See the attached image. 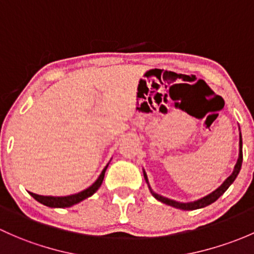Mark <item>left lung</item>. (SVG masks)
Wrapping results in <instances>:
<instances>
[{"instance_id":"obj_1","label":"left lung","mask_w":254,"mask_h":254,"mask_svg":"<svg viewBox=\"0 0 254 254\" xmlns=\"http://www.w3.org/2000/svg\"><path fill=\"white\" fill-rule=\"evenodd\" d=\"M242 136H241V132H240V149H239V159H237L236 164H235V168H234V172L233 174L229 176L228 179H226L225 181H224L223 184H221L220 186L217 189V190H214L213 192H210L209 194H207V196L202 197V198L197 199V201H192V202H186V203H184V202H178V201H174V199H170V198H167V197L164 196H161V194L156 193L153 190L151 189V186H149L148 184V179H147V175H146L145 170H143V178H145L146 183H147L148 185V189L149 191H151L152 196L154 197L156 199H158V201H161L162 203H165L168 205H172V207L174 208H178V209H183V210H193V209H199V208H203V207H207V205L212 204L213 202H215L219 197L221 196V194L224 193L226 190L229 189V186L231 185V184L234 183L235 179L237 178V175H239L240 170H241V165H242Z\"/></svg>"}]
</instances>
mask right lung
I'll list each match as a JSON object with an SVG mask.
<instances>
[{
    "instance_id": "right-lung-1",
    "label": "right lung",
    "mask_w": 254,
    "mask_h": 254,
    "mask_svg": "<svg viewBox=\"0 0 254 254\" xmlns=\"http://www.w3.org/2000/svg\"><path fill=\"white\" fill-rule=\"evenodd\" d=\"M108 164L106 165L105 169L102 170V173H101L100 176L97 178V180H96L91 186H89V188L85 189V190L78 192V193L69 194V196H41V194L33 193V192H29V193H30L37 202L47 205V207H51V208L71 207V205H74V204L79 203V202L84 201V199H86L87 197L92 196V194L101 188L103 178H105V173H106L107 168H108Z\"/></svg>"
}]
</instances>
